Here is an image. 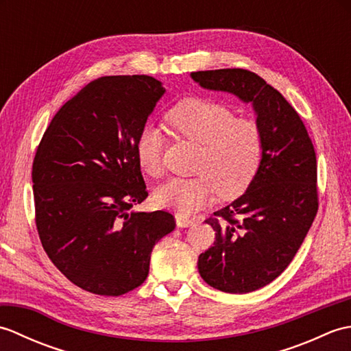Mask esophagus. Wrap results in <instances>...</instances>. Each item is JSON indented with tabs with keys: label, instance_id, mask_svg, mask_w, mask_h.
Wrapping results in <instances>:
<instances>
[{
	"label": "esophagus",
	"instance_id": "obj_1",
	"mask_svg": "<svg viewBox=\"0 0 351 351\" xmlns=\"http://www.w3.org/2000/svg\"><path fill=\"white\" fill-rule=\"evenodd\" d=\"M196 223L195 219H187L184 215H176V225L180 228H190Z\"/></svg>",
	"mask_w": 351,
	"mask_h": 351
}]
</instances>
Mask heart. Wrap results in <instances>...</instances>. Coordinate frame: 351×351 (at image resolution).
<instances>
[{
    "label": "heart",
    "mask_w": 351,
    "mask_h": 351,
    "mask_svg": "<svg viewBox=\"0 0 351 351\" xmlns=\"http://www.w3.org/2000/svg\"><path fill=\"white\" fill-rule=\"evenodd\" d=\"M166 121L171 130L202 146L195 178H171L154 193L155 204L180 215H191L215 196L235 199L249 189L263 161V134L252 121L238 119L221 104L187 98L171 107ZM166 145L160 128L146 123L136 140V156L145 173L161 171Z\"/></svg>",
    "instance_id": "heart-1"
}]
</instances>
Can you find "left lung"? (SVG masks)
Instances as JSON below:
<instances>
[{
    "label": "left lung",
    "mask_w": 351,
    "mask_h": 351,
    "mask_svg": "<svg viewBox=\"0 0 351 351\" xmlns=\"http://www.w3.org/2000/svg\"><path fill=\"white\" fill-rule=\"evenodd\" d=\"M190 75L206 90L252 104L263 134V161L255 180L206 220L215 241L197 261L199 274L210 287L229 294L252 293L282 274L315 219L314 145L297 111L256 73L217 69Z\"/></svg>",
    "instance_id": "obj_1"
}]
</instances>
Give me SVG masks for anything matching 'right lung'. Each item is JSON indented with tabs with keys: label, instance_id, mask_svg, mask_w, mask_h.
Instances as JSON below:
<instances>
[{
	"label": "right lung",
	"instance_id": "obj_1",
	"mask_svg": "<svg viewBox=\"0 0 351 351\" xmlns=\"http://www.w3.org/2000/svg\"><path fill=\"white\" fill-rule=\"evenodd\" d=\"M166 93L147 75L102 77L57 111L33 161L36 226L45 252L77 287L122 295L147 278L154 245L175 229L147 197L138 131Z\"/></svg>",
	"mask_w": 351,
	"mask_h": 351
}]
</instances>
